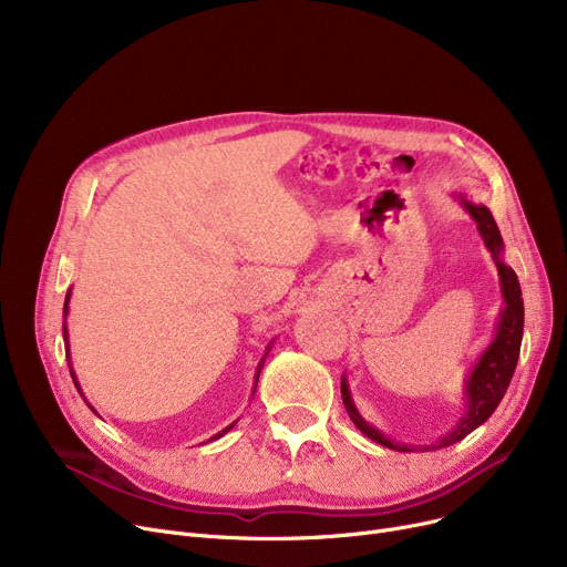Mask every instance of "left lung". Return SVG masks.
Instances as JSON below:
<instances>
[{
    "mask_svg": "<svg viewBox=\"0 0 567 567\" xmlns=\"http://www.w3.org/2000/svg\"><path fill=\"white\" fill-rule=\"evenodd\" d=\"M453 197L464 206V212L473 218L475 227H478L483 244L496 264L501 299H503V308L498 312L494 338L485 347V351L478 355V361L473 363V368L468 370V374L464 379V385H462L464 409L460 413V419L455 421L453 427H449L430 443L398 441L389 434H383L381 430H377L372 423H368L363 419V413L359 411V406H355V402L351 398L347 374H342V402H344V409L349 413L351 423L374 443L385 445V449H391V451H400V453L439 451V449H445V445H453V443L462 441L473 430H478L496 411L505 391H508L511 379L517 368V359H519V347H522V336H524L522 287H519L517 274L503 259L505 246H503L501 231L496 227V220L485 204H475V202L466 199L464 193H453Z\"/></svg>",
    "mask_w": 567,
    "mask_h": 567,
    "instance_id": "8db88e82",
    "label": "left lung"
}]
</instances>
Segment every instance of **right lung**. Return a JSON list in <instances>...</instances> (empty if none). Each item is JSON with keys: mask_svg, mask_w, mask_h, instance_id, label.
<instances>
[{"mask_svg": "<svg viewBox=\"0 0 567 567\" xmlns=\"http://www.w3.org/2000/svg\"><path fill=\"white\" fill-rule=\"evenodd\" d=\"M69 303H71V289L66 291V301H64V326H62V329H64V344H66V359H69V370H71V377H73V383H75V389H78V393H80V395H82V400H84V393H82V389H80V383H78L75 370L71 368V344H69V326H66V317H69ZM274 342H276V338H274L271 342H268V344H266V351H264V355H261V361H259V365H257V372H255V385H252V395H255V391H257V381H259V372H261V368H264V361H266V355H268V353H271V349H274ZM84 402H86V400H84ZM86 406H89V409H92V411L96 413V409H94L92 404H89V402H86ZM234 425H236V421H234L231 425H227L225 430H220L218 434H214V436H212V439H208V441H216V439H220V436H223V434H227V432H229V430H231Z\"/></svg>", "mask_w": 567, "mask_h": 567, "instance_id": "1", "label": "right lung"}]
</instances>
